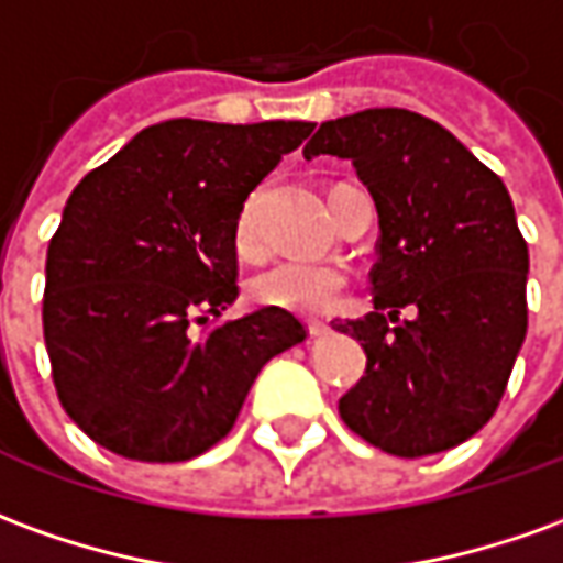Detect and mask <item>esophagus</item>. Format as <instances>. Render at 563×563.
<instances>
[{
	"label": "esophagus",
	"mask_w": 563,
	"mask_h": 563,
	"mask_svg": "<svg viewBox=\"0 0 563 563\" xmlns=\"http://www.w3.org/2000/svg\"><path fill=\"white\" fill-rule=\"evenodd\" d=\"M308 329H310V335H313V338L329 335V322H325V320H308Z\"/></svg>",
	"instance_id": "obj_1"
}]
</instances>
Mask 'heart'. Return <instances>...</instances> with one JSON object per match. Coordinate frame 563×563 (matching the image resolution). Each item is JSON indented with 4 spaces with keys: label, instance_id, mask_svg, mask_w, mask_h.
Returning a JSON list of instances; mask_svg holds the SVG:
<instances>
[{
    "label": "heart",
    "instance_id": "obj_1",
    "mask_svg": "<svg viewBox=\"0 0 563 563\" xmlns=\"http://www.w3.org/2000/svg\"><path fill=\"white\" fill-rule=\"evenodd\" d=\"M234 246L241 255H255L262 250V191H253L243 200L234 219ZM347 289V274L335 265H305V262H280L262 271L250 283L255 305L280 308L301 317L329 313Z\"/></svg>",
    "mask_w": 563,
    "mask_h": 563
}]
</instances>
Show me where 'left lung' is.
<instances>
[{"label":"left lung","mask_w":563,"mask_h":563,"mask_svg":"<svg viewBox=\"0 0 563 563\" xmlns=\"http://www.w3.org/2000/svg\"><path fill=\"white\" fill-rule=\"evenodd\" d=\"M317 155L356 167L380 225L375 310L335 322L368 356L338 402L341 420L396 457L466 442L494 418L528 332V243L509 191L442 124L408 109L322 121L305 145V158ZM408 303L419 317L399 321Z\"/></svg>","instance_id":"left-lung-1"}]
</instances>
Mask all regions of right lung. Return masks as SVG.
<instances>
[{"mask_svg": "<svg viewBox=\"0 0 563 563\" xmlns=\"http://www.w3.org/2000/svg\"><path fill=\"white\" fill-rule=\"evenodd\" d=\"M308 121L176 118L90 170L48 243L42 329L63 411L97 445L179 463L222 442L262 365L308 338L289 310L210 325L238 298L234 219Z\"/></svg>", "mask_w": 563, "mask_h": 563, "instance_id": "obj_1", "label": "right lung"}]
</instances>
